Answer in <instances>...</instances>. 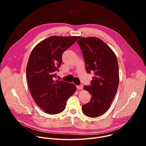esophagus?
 <instances>
[{"instance_id":"34e87169","label":"esophagus","mask_w":146,"mask_h":146,"mask_svg":"<svg viewBox=\"0 0 146 146\" xmlns=\"http://www.w3.org/2000/svg\"><path fill=\"white\" fill-rule=\"evenodd\" d=\"M77 88L78 90H82L83 88V86L82 85H80V86H77Z\"/></svg>"}]
</instances>
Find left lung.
I'll return each mask as SVG.
<instances>
[{
  "instance_id": "obj_1",
  "label": "left lung",
  "mask_w": 146,
  "mask_h": 146,
  "mask_svg": "<svg viewBox=\"0 0 146 146\" xmlns=\"http://www.w3.org/2000/svg\"><path fill=\"white\" fill-rule=\"evenodd\" d=\"M86 64V70L94 72L91 84L84 90L92 95L82 111L90 117H97L110 108L119 84V69L115 53L103 40L96 37H80L77 41Z\"/></svg>"
}]
</instances>
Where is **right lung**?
I'll list each match as a JSON object with an SVG mask.
<instances>
[{
  "label": "right lung",
  "instance_id": "right-lung-1",
  "mask_svg": "<svg viewBox=\"0 0 146 146\" xmlns=\"http://www.w3.org/2000/svg\"><path fill=\"white\" fill-rule=\"evenodd\" d=\"M78 38L52 36L40 41L31 53L26 70L29 89L35 103L47 114L63 111L68 99L76 91L73 83L55 78L62 54Z\"/></svg>",
  "mask_w": 146,
  "mask_h": 146
}]
</instances>
